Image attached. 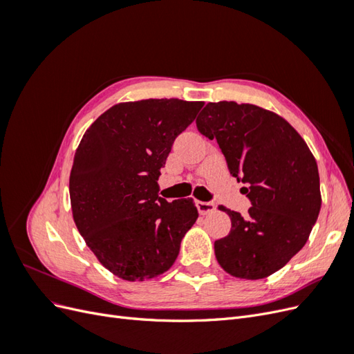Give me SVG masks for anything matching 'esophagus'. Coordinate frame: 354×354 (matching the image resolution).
I'll list each match as a JSON object with an SVG mask.
<instances>
[{
  "label": "esophagus",
  "mask_w": 354,
  "mask_h": 354,
  "mask_svg": "<svg viewBox=\"0 0 354 354\" xmlns=\"http://www.w3.org/2000/svg\"><path fill=\"white\" fill-rule=\"evenodd\" d=\"M196 207H198L199 214H202V216H205V214H209V212H212L214 209H216V203L196 201Z\"/></svg>",
  "instance_id": "34e87169"
}]
</instances>
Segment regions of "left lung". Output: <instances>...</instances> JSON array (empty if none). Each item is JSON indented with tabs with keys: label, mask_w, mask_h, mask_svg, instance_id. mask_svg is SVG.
<instances>
[{
	"label": "left lung",
	"mask_w": 354,
	"mask_h": 354,
	"mask_svg": "<svg viewBox=\"0 0 354 354\" xmlns=\"http://www.w3.org/2000/svg\"><path fill=\"white\" fill-rule=\"evenodd\" d=\"M196 127L216 138L230 174L250 185L248 216L218 207L232 220L214 242L218 264L239 279L273 274L306 245L322 205L313 153L282 116L250 103H208Z\"/></svg>",
	"instance_id": "8db88e82"
}]
</instances>
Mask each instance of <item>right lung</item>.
Returning <instances> with one entry per match:
<instances>
[{
	"label": "right lung",
	"instance_id": "add662e5",
	"mask_svg": "<svg viewBox=\"0 0 354 354\" xmlns=\"http://www.w3.org/2000/svg\"><path fill=\"white\" fill-rule=\"evenodd\" d=\"M203 102L147 99L112 106L87 131L69 177L73 221L97 260L124 281H147L174 264L198 209L158 195L176 137Z\"/></svg>",
	"mask_w": 354,
	"mask_h": 354
}]
</instances>
